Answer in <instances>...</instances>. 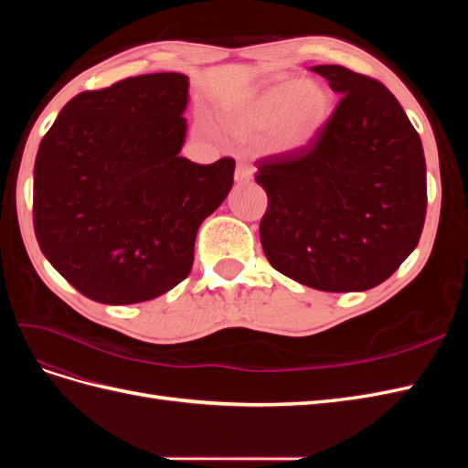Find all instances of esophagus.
<instances>
[{
  "mask_svg": "<svg viewBox=\"0 0 468 468\" xmlns=\"http://www.w3.org/2000/svg\"><path fill=\"white\" fill-rule=\"evenodd\" d=\"M253 174H256V167L250 165V164L239 162V164L236 165L234 179H236L238 183H248V181H251V179H253Z\"/></svg>",
  "mask_w": 468,
  "mask_h": 468,
  "instance_id": "obj_1",
  "label": "esophagus"
}]
</instances>
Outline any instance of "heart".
I'll return each mask as SVG.
<instances>
[{
  "label": "heart",
  "mask_w": 468,
  "mask_h": 468,
  "mask_svg": "<svg viewBox=\"0 0 468 468\" xmlns=\"http://www.w3.org/2000/svg\"><path fill=\"white\" fill-rule=\"evenodd\" d=\"M332 97L322 83L313 80H279L263 88L230 117V124L242 134H273L281 152L308 146L328 122Z\"/></svg>",
  "instance_id": "1"
}]
</instances>
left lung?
<instances>
[{
    "label": "left lung",
    "mask_w": 468,
    "mask_h": 468,
    "mask_svg": "<svg viewBox=\"0 0 468 468\" xmlns=\"http://www.w3.org/2000/svg\"><path fill=\"white\" fill-rule=\"evenodd\" d=\"M310 69L342 99L308 146L256 162L267 193L261 246L301 285L367 291L420 242L428 207L421 140L380 81L335 64Z\"/></svg>",
    "instance_id": "obj_1"
}]
</instances>
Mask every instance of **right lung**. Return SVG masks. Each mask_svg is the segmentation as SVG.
<instances>
[{
  "mask_svg": "<svg viewBox=\"0 0 468 468\" xmlns=\"http://www.w3.org/2000/svg\"><path fill=\"white\" fill-rule=\"evenodd\" d=\"M189 78H126L64 105L35 160L33 224L50 265L103 304L152 301L186 279L201 222L234 183L232 158L179 152Z\"/></svg>",
  "mask_w": 468,
  "mask_h": 468,
  "instance_id": "1",
  "label": "right lung"
}]
</instances>
